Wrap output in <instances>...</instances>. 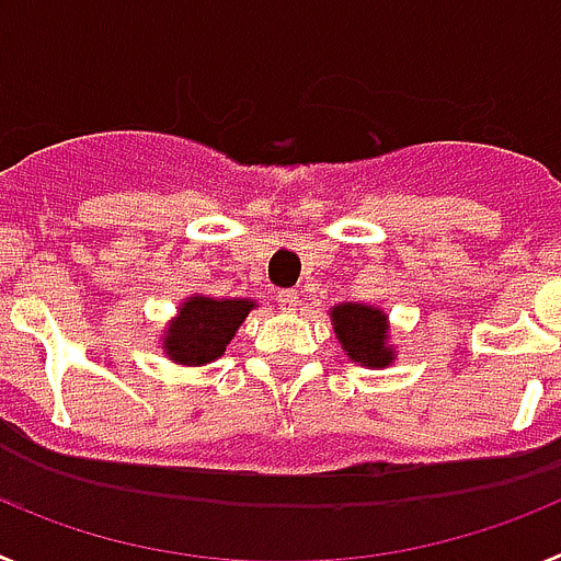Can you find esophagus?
<instances>
[{"mask_svg":"<svg viewBox=\"0 0 561 561\" xmlns=\"http://www.w3.org/2000/svg\"><path fill=\"white\" fill-rule=\"evenodd\" d=\"M275 300L277 306H280V311H295L297 304H300V295H297L295 289H284V291H277Z\"/></svg>","mask_w":561,"mask_h":561,"instance_id":"esophagus-1","label":"esophagus"}]
</instances>
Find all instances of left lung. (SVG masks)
Segmentation results:
<instances>
[{"instance_id": "1", "label": "left lung", "mask_w": 561, "mask_h": 561, "mask_svg": "<svg viewBox=\"0 0 561 561\" xmlns=\"http://www.w3.org/2000/svg\"><path fill=\"white\" fill-rule=\"evenodd\" d=\"M336 342L351 362L362 368H390L399 356L390 342V317L379 306L336 304L329 311Z\"/></svg>"}]
</instances>
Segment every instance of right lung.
<instances>
[{
	"mask_svg": "<svg viewBox=\"0 0 561 561\" xmlns=\"http://www.w3.org/2000/svg\"><path fill=\"white\" fill-rule=\"evenodd\" d=\"M252 309L257 304L250 297H185L160 334L162 354L187 368L210 365L225 354Z\"/></svg>",
	"mask_w": 561,
	"mask_h": 561,
	"instance_id": "add662e5",
	"label": "right lung"
}]
</instances>
